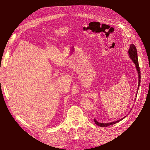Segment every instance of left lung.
Instances as JSON below:
<instances>
[{
    "label": "left lung",
    "mask_w": 150,
    "mask_h": 150,
    "mask_svg": "<svg viewBox=\"0 0 150 150\" xmlns=\"http://www.w3.org/2000/svg\"><path fill=\"white\" fill-rule=\"evenodd\" d=\"M128 53H129V56L130 57V58L132 59V61H133V62L134 63L135 66L136 67L137 71V73L139 75V83H138V88H137V91L139 90V86H140V67H139V61H138V57H137V49H136V46L134 45V44H131L130 45V48L128 50ZM137 93H136V97H137ZM123 119H125V117L122 118V119H120V120H118L117 121L115 122H112L111 123H99L98 122H97L96 120V119H94V122L96 123V125H97L99 127H108L109 125H114L115 123H117L121 121L122 120H123Z\"/></svg>",
    "instance_id": "left-lung-1"
}]
</instances>
